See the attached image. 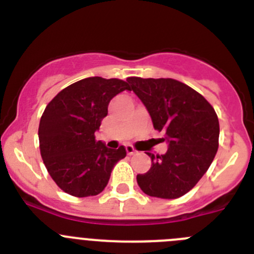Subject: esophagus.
Masks as SVG:
<instances>
[{
  "instance_id": "1",
  "label": "esophagus",
  "mask_w": 254,
  "mask_h": 254,
  "mask_svg": "<svg viewBox=\"0 0 254 254\" xmlns=\"http://www.w3.org/2000/svg\"><path fill=\"white\" fill-rule=\"evenodd\" d=\"M126 151H127V154H128V155H133V154H136V152H137V150L134 149L132 145H127V146H126Z\"/></svg>"
}]
</instances>
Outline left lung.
<instances>
[{
    "instance_id": "obj_1",
    "label": "left lung",
    "mask_w": 254,
    "mask_h": 254,
    "mask_svg": "<svg viewBox=\"0 0 254 254\" xmlns=\"http://www.w3.org/2000/svg\"><path fill=\"white\" fill-rule=\"evenodd\" d=\"M129 90L149 111L154 128L169 143L164 155L147 152L149 172L137 174L143 193L178 198L207 172L219 147V120L212 105L192 87L174 78L128 77Z\"/></svg>"
}]
</instances>
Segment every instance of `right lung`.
Wrapping results in <instances>:
<instances>
[{"label": "right lung", "instance_id": "obj_1", "mask_svg": "<svg viewBox=\"0 0 254 254\" xmlns=\"http://www.w3.org/2000/svg\"><path fill=\"white\" fill-rule=\"evenodd\" d=\"M129 90L120 78L87 77L64 87L48 103L40 118L39 147L49 176L75 197L99 194L112 169L126 156L125 146L108 149L95 131L117 94Z\"/></svg>", "mask_w": 254, "mask_h": 254}]
</instances>
